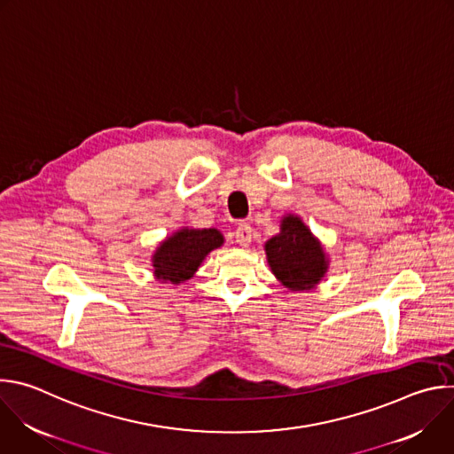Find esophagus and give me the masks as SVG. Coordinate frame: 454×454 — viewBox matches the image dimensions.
<instances>
[{
  "instance_id": "34e87169",
  "label": "esophagus",
  "mask_w": 454,
  "mask_h": 454,
  "mask_svg": "<svg viewBox=\"0 0 454 454\" xmlns=\"http://www.w3.org/2000/svg\"><path fill=\"white\" fill-rule=\"evenodd\" d=\"M251 231H253V230H251L249 224H246V223L239 224L237 230H235V240H237V244L242 246V247H247V246L251 244V235H253Z\"/></svg>"
}]
</instances>
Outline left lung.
<instances>
[{
  "instance_id": "8db88e82",
  "label": "left lung",
  "mask_w": 454,
  "mask_h": 454,
  "mask_svg": "<svg viewBox=\"0 0 454 454\" xmlns=\"http://www.w3.org/2000/svg\"><path fill=\"white\" fill-rule=\"evenodd\" d=\"M275 278L293 293L316 289L329 271V254L321 240L296 214L280 219V231L264 244Z\"/></svg>"
}]
</instances>
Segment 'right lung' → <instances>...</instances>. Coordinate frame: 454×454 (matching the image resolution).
Returning <instances> with one entry per match:
<instances>
[{
    "label": "right lung",
    "mask_w": 454,
    "mask_h": 454,
    "mask_svg": "<svg viewBox=\"0 0 454 454\" xmlns=\"http://www.w3.org/2000/svg\"><path fill=\"white\" fill-rule=\"evenodd\" d=\"M224 244L217 228L183 226L165 237L151 256L153 275L160 284L179 286L201 268L207 254Z\"/></svg>",
    "instance_id": "add662e5"
}]
</instances>
